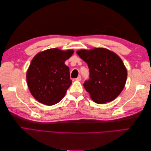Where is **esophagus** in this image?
I'll return each mask as SVG.
<instances>
[{
  "label": "esophagus",
  "instance_id": "34e87169",
  "mask_svg": "<svg viewBox=\"0 0 151 151\" xmlns=\"http://www.w3.org/2000/svg\"><path fill=\"white\" fill-rule=\"evenodd\" d=\"M76 81H81V76H79L78 77H77V78L76 79Z\"/></svg>",
  "mask_w": 151,
  "mask_h": 151
}]
</instances>
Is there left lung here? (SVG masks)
<instances>
[{"label":"left lung","instance_id":"left-lung-1","mask_svg":"<svg viewBox=\"0 0 151 151\" xmlns=\"http://www.w3.org/2000/svg\"><path fill=\"white\" fill-rule=\"evenodd\" d=\"M77 54L88 63L89 79L83 86L91 98L98 104L110 102L122 91L127 71L116 53L103 48L81 50Z\"/></svg>","mask_w":151,"mask_h":151}]
</instances>
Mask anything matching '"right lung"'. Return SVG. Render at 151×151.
I'll use <instances>...</instances> for the list:
<instances>
[{"mask_svg":"<svg viewBox=\"0 0 151 151\" xmlns=\"http://www.w3.org/2000/svg\"><path fill=\"white\" fill-rule=\"evenodd\" d=\"M74 53L51 48L38 53L32 60L26 74L29 89L38 101L51 106L64 97L72 84L69 68L65 61Z\"/></svg>","mask_w":151,"mask_h":151,"instance_id":"add662e5","label":"right lung"}]
</instances>
